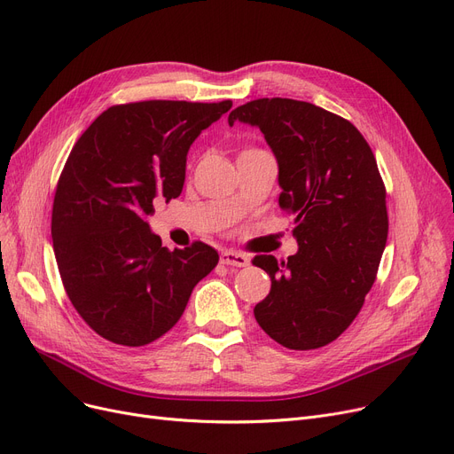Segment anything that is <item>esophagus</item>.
<instances>
[{"mask_svg": "<svg viewBox=\"0 0 454 454\" xmlns=\"http://www.w3.org/2000/svg\"><path fill=\"white\" fill-rule=\"evenodd\" d=\"M221 263L230 265V267H247L250 263V257L241 254V252L226 250V252L221 254Z\"/></svg>", "mask_w": 454, "mask_h": 454, "instance_id": "esophagus-1", "label": "esophagus"}]
</instances>
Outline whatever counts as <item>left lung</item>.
Masks as SVG:
<instances>
[{
	"mask_svg": "<svg viewBox=\"0 0 454 454\" xmlns=\"http://www.w3.org/2000/svg\"><path fill=\"white\" fill-rule=\"evenodd\" d=\"M263 132L278 161L279 206L294 215L298 252L257 255L270 276L254 317L289 349L322 348L342 335L372 289L388 237L387 191L375 156L349 121L294 99L237 106L228 123Z\"/></svg>",
	"mask_w": 454,
	"mask_h": 454,
	"instance_id": "obj_1",
	"label": "left lung"
}]
</instances>
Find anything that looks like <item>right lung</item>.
I'll return each instance as SVG.
<instances>
[{
  "mask_svg": "<svg viewBox=\"0 0 454 454\" xmlns=\"http://www.w3.org/2000/svg\"><path fill=\"white\" fill-rule=\"evenodd\" d=\"M230 108L231 101L112 106L71 149L53 202V248L71 303L103 339L132 348L160 339L219 263L204 243L169 252L147 217L154 202L182 193L189 147Z\"/></svg>",
  "mask_w": 454,
  "mask_h": 454,
  "instance_id": "obj_1",
  "label": "right lung"
}]
</instances>
